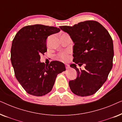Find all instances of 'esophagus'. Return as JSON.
I'll list each match as a JSON object with an SVG mask.
<instances>
[{
	"label": "esophagus",
	"instance_id": "1",
	"mask_svg": "<svg viewBox=\"0 0 122 122\" xmlns=\"http://www.w3.org/2000/svg\"><path fill=\"white\" fill-rule=\"evenodd\" d=\"M66 69H68L69 68V66L68 64H66Z\"/></svg>",
	"mask_w": 122,
	"mask_h": 122
}]
</instances>
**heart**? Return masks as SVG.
<instances>
[{"label":"heart","mask_w":122,"mask_h":122,"mask_svg":"<svg viewBox=\"0 0 122 122\" xmlns=\"http://www.w3.org/2000/svg\"><path fill=\"white\" fill-rule=\"evenodd\" d=\"M68 54H69L68 51H64V52L61 53L58 55V58L61 61H66V60L68 59V57H69Z\"/></svg>","instance_id":"heart-1"}]
</instances>
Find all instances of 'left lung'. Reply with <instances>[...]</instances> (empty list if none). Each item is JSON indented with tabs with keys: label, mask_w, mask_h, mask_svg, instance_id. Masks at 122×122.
<instances>
[{
	"label": "left lung",
	"mask_w": 122,
	"mask_h": 122,
	"mask_svg": "<svg viewBox=\"0 0 122 122\" xmlns=\"http://www.w3.org/2000/svg\"><path fill=\"white\" fill-rule=\"evenodd\" d=\"M74 43L71 68L77 71L76 79L69 81L74 94L81 97L93 95L107 79L113 66V40L106 28L98 21L87 20L73 26H61ZM85 64V70L76 68Z\"/></svg>",
	"instance_id": "left-lung-1"
}]
</instances>
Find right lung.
Listing matches in <instances>:
<instances>
[{
	"instance_id": "right-lung-1",
	"label": "right lung",
	"mask_w": 122,
	"mask_h": 122,
	"mask_svg": "<svg viewBox=\"0 0 122 122\" xmlns=\"http://www.w3.org/2000/svg\"><path fill=\"white\" fill-rule=\"evenodd\" d=\"M59 28L41 24L28 25L16 33L11 48V62L15 76L28 94L40 97L51 91L57 75L66 71L65 65L53 61L48 65L40 61L47 51L48 36Z\"/></svg>"
}]
</instances>
